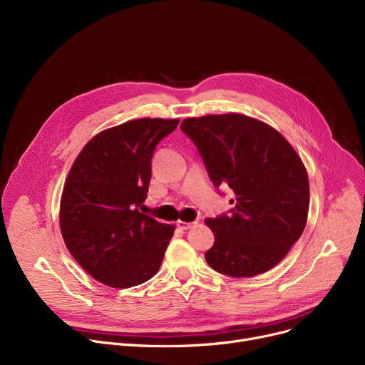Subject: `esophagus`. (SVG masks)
I'll use <instances>...</instances> for the list:
<instances>
[{
    "label": "esophagus",
    "instance_id": "1",
    "mask_svg": "<svg viewBox=\"0 0 365 365\" xmlns=\"http://www.w3.org/2000/svg\"><path fill=\"white\" fill-rule=\"evenodd\" d=\"M195 225H197V222H183V220H179V222H178V226H179L180 229H185V231H186V229L194 227Z\"/></svg>",
    "mask_w": 365,
    "mask_h": 365
}]
</instances>
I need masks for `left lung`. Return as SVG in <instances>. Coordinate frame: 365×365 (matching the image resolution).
<instances>
[{
  "instance_id": "8db88e82",
  "label": "left lung",
  "mask_w": 365,
  "mask_h": 365,
  "mask_svg": "<svg viewBox=\"0 0 365 365\" xmlns=\"http://www.w3.org/2000/svg\"><path fill=\"white\" fill-rule=\"evenodd\" d=\"M180 127L197 145L210 179L237 195L231 215L205 219L215 234L207 263L235 278L269 271L308 220L309 179L299 153L278 130L237 112L186 118Z\"/></svg>"
}]
</instances>
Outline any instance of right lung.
I'll return each mask as SVG.
<instances>
[{"label":"right lung","instance_id":"1","mask_svg":"<svg viewBox=\"0 0 365 365\" xmlns=\"http://www.w3.org/2000/svg\"><path fill=\"white\" fill-rule=\"evenodd\" d=\"M179 118H139L91 138L63 185L59 223L66 248L83 269L112 289H130L160 269L175 225L139 207L150 182L157 143Z\"/></svg>","mask_w":365,"mask_h":365}]
</instances>
